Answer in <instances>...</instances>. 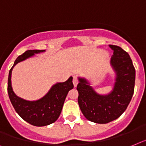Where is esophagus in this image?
Instances as JSON below:
<instances>
[{"label": "esophagus", "mask_w": 146, "mask_h": 146, "mask_svg": "<svg viewBox=\"0 0 146 146\" xmlns=\"http://www.w3.org/2000/svg\"><path fill=\"white\" fill-rule=\"evenodd\" d=\"M73 85H74V87H76V85L78 84V79H77L76 76H73Z\"/></svg>", "instance_id": "obj_1"}]
</instances>
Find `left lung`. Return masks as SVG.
<instances>
[{
    "label": "left lung",
    "instance_id": "8db88e82",
    "mask_svg": "<svg viewBox=\"0 0 146 146\" xmlns=\"http://www.w3.org/2000/svg\"><path fill=\"white\" fill-rule=\"evenodd\" d=\"M113 50L111 64L117 73L112 91L100 95L88 81L79 78L78 103L85 118L91 122L105 124L120 117L126 110L134 91L135 68L129 55L121 47L110 44Z\"/></svg>",
    "mask_w": 146,
    "mask_h": 146
}]
</instances>
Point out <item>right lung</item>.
I'll use <instances>...</instances> for the list:
<instances>
[{
    "instance_id": "1",
    "label": "right lung",
    "mask_w": 146,
    "mask_h": 146,
    "mask_svg": "<svg viewBox=\"0 0 146 146\" xmlns=\"http://www.w3.org/2000/svg\"><path fill=\"white\" fill-rule=\"evenodd\" d=\"M44 50H27L15 61L8 77V94L15 110L24 120L35 126H45L56 122L62 112V107L68 91L73 89V77L64 82L54 84L44 96L37 101H27L17 96L11 84L12 70L15 64Z\"/></svg>"
}]
</instances>
